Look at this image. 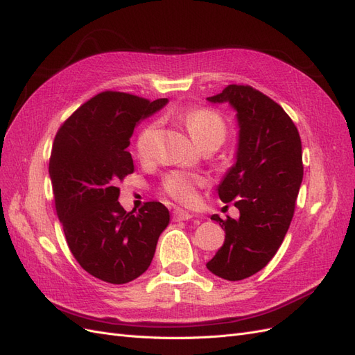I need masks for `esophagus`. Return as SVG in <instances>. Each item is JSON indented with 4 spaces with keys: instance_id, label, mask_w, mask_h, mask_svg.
<instances>
[{
    "instance_id": "esophagus-1",
    "label": "esophagus",
    "mask_w": 355,
    "mask_h": 355,
    "mask_svg": "<svg viewBox=\"0 0 355 355\" xmlns=\"http://www.w3.org/2000/svg\"><path fill=\"white\" fill-rule=\"evenodd\" d=\"M191 217H193V214H190V212L184 211V209H174V212H172V218H174V221H183V220H190Z\"/></svg>"
}]
</instances>
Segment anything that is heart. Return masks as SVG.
<instances>
[{
	"label": "heart",
	"mask_w": 355,
	"mask_h": 355,
	"mask_svg": "<svg viewBox=\"0 0 355 355\" xmlns=\"http://www.w3.org/2000/svg\"><path fill=\"white\" fill-rule=\"evenodd\" d=\"M183 121L190 132L195 143L200 147L208 143L221 144L226 138L227 126L226 121L217 111L209 108H195L189 110L183 114ZM159 123L153 121L146 128L141 129V132L135 141V150L139 159H150L153 156L155 143L157 137ZM205 180L200 175L189 174V172L175 171L165 178L164 187L165 191L181 204H193L198 196V187L204 186Z\"/></svg>",
	"instance_id": "heart-1"
}]
</instances>
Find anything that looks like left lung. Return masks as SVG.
<instances>
[{"mask_svg":"<svg viewBox=\"0 0 355 355\" xmlns=\"http://www.w3.org/2000/svg\"><path fill=\"white\" fill-rule=\"evenodd\" d=\"M207 99L229 103L239 128L236 162L218 184L225 204L236 200L239 218L211 216L226 236L207 268L239 281L265 268L284 241L303 178L302 143L282 107L251 86L229 85Z\"/></svg>","mask_w":355,"mask_h":355,"instance_id":"obj_1","label":"left lung"}]
</instances>
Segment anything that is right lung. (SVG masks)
Segmentation results:
<instances>
[{"label": "right lung", "instance_id": "obj_1", "mask_svg": "<svg viewBox=\"0 0 355 355\" xmlns=\"http://www.w3.org/2000/svg\"><path fill=\"white\" fill-rule=\"evenodd\" d=\"M166 104L107 90L76 110L53 141L49 174L67 244L80 266L110 284L143 275L169 223L160 202L126 212L116 187L134 172L126 148L135 126Z\"/></svg>", "mask_w": 355, "mask_h": 355}]
</instances>
